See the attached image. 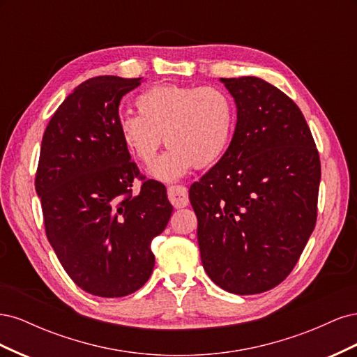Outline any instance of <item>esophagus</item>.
Returning a JSON list of instances; mask_svg holds the SVG:
<instances>
[{"label":"esophagus","mask_w":357,"mask_h":357,"mask_svg":"<svg viewBox=\"0 0 357 357\" xmlns=\"http://www.w3.org/2000/svg\"><path fill=\"white\" fill-rule=\"evenodd\" d=\"M168 199L176 208H183L189 204L188 189L185 186H169L168 188Z\"/></svg>","instance_id":"34e87169"}]
</instances>
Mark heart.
<instances>
[{
	"mask_svg": "<svg viewBox=\"0 0 357 357\" xmlns=\"http://www.w3.org/2000/svg\"><path fill=\"white\" fill-rule=\"evenodd\" d=\"M135 105L137 114L119 119V132L128 152L143 165L155 160L165 134L168 152L150 169L160 181L214 164L231 143L235 107L219 88L159 84L138 95Z\"/></svg>",
	"mask_w": 357,
	"mask_h": 357,
	"instance_id": "obj_1",
	"label": "heart"
}]
</instances>
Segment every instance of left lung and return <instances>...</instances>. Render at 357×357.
<instances>
[{
    "mask_svg": "<svg viewBox=\"0 0 357 357\" xmlns=\"http://www.w3.org/2000/svg\"><path fill=\"white\" fill-rule=\"evenodd\" d=\"M236 104L232 142L189 189L205 273L262 294L295 268L314 229L320 158L299 107L257 77L220 79Z\"/></svg>",
    "mask_w": 357,
    "mask_h": 357,
    "instance_id": "obj_1",
    "label": "left lung"
}]
</instances>
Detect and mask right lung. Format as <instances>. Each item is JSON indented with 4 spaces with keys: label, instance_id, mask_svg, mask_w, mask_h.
Wrapping results in <instances>:
<instances>
[{
    "label": "right lung",
    "instance_id": "right-lung-1",
    "mask_svg": "<svg viewBox=\"0 0 357 357\" xmlns=\"http://www.w3.org/2000/svg\"><path fill=\"white\" fill-rule=\"evenodd\" d=\"M142 79L100 75L70 93L43 135L36 174L46 235L73 282L121 298L152 275V240L171 218L167 189L146 180L122 143L119 104ZM142 179V190L132 193Z\"/></svg>",
    "mask_w": 357,
    "mask_h": 357
}]
</instances>
